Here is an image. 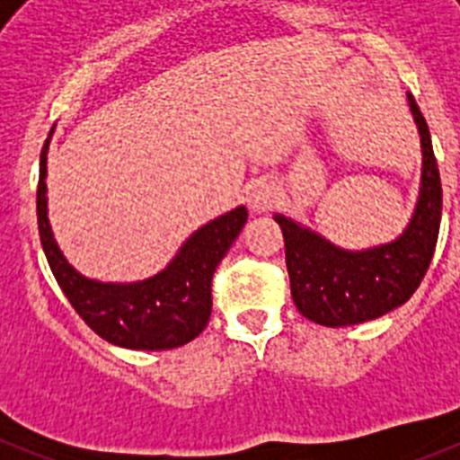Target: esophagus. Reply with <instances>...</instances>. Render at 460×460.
Segmentation results:
<instances>
[{
  "mask_svg": "<svg viewBox=\"0 0 460 460\" xmlns=\"http://www.w3.org/2000/svg\"><path fill=\"white\" fill-rule=\"evenodd\" d=\"M246 200L255 211H270L279 202V189L270 180H255L246 189Z\"/></svg>",
  "mask_w": 460,
  "mask_h": 460,
  "instance_id": "34e87169",
  "label": "esophagus"
}]
</instances>
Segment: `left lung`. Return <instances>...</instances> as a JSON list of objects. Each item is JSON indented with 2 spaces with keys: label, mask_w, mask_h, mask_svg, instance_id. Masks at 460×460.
Segmentation results:
<instances>
[{
  "label": "left lung",
  "mask_w": 460,
  "mask_h": 460,
  "mask_svg": "<svg viewBox=\"0 0 460 460\" xmlns=\"http://www.w3.org/2000/svg\"><path fill=\"white\" fill-rule=\"evenodd\" d=\"M408 101L420 126L424 170L414 217L396 242L352 253L290 218L276 217L286 239L292 299L311 323L348 327L380 318L408 302L429 271L440 233V170L430 145L429 124L412 93H408Z\"/></svg>",
  "instance_id": "left-lung-1"
}]
</instances>
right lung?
I'll use <instances>...</instances> for the list:
<instances>
[{"label":"right lung","mask_w":460,"mask_h":460,"mask_svg":"<svg viewBox=\"0 0 460 460\" xmlns=\"http://www.w3.org/2000/svg\"><path fill=\"white\" fill-rule=\"evenodd\" d=\"M48 140L40 149L36 190L39 234L48 265L80 318L108 343L131 350H170L189 343L207 327L211 315V276L242 233L249 211L237 207L202 226L181 246L177 258L154 279L142 283H99L80 276L57 249L48 223L46 198Z\"/></svg>","instance_id":"right-lung-1"}]
</instances>
